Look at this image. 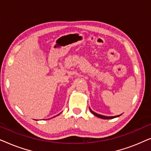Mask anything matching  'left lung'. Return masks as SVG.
<instances>
[{"instance_id":"8db88e82","label":"left lung","mask_w":151,"mask_h":151,"mask_svg":"<svg viewBox=\"0 0 151 151\" xmlns=\"http://www.w3.org/2000/svg\"><path fill=\"white\" fill-rule=\"evenodd\" d=\"M89 109H90V111L94 115H96V116H97V117H100V118H102V119H113V118H115V117H119V115H117V116H111V117H108V116H104V115H100V114H98V113H95V112H93V111L90 108H89Z\"/></svg>"}]
</instances>
